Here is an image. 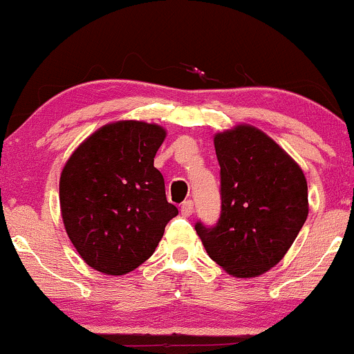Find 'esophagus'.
<instances>
[{
    "label": "esophagus",
    "instance_id": "esophagus-1",
    "mask_svg": "<svg viewBox=\"0 0 354 354\" xmlns=\"http://www.w3.org/2000/svg\"><path fill=\"white\" fill-rule=\"evenodd\" d=\"M193 211H194V205H193V201H185L181 205V214L183 216H191V214H193Z\"/></svg>",
    "mask_w": 354,
    "mask_h": 354
}]
</instances>
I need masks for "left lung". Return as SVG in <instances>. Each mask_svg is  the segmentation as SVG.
<instances>
[{
    "instance_id": "obj_1",
    "label": "left lung",
    "mask_w": 354,
    "mask_h": 354,
    "mask_svg": "<svg viewBox=\"0 0 354 354\" xmlns=\"http://www.w3.org/2000/svg\"><path fill=\"white\" fill-rule=\"evenodd\" d=\"M221 168V218L198 223L206 253L234 278H256L278 265L310 211L308 183L293 158L253 124L213 138Z\"/></svg>"
}]
</instances>
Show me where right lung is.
<instances>
[{
	"instance_id": "right-lung-1",
	"label": "right lung",
	"mask_w": 354,
	"mask_h": 354,
	"mask_svg": "<svg viewBox=\"0 0 354 354\" xmlns=\"http://www.w3.org/2000/svg\"><path fill=\"white\" fill-rule=\"evenodd\" d=\"M166 138L156 123L120 120L81 141L59 176L64 230L84 263L108 276L143 265L178 208L166 201L154 156Z\"/></svg>"
}]
</instances>
